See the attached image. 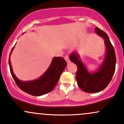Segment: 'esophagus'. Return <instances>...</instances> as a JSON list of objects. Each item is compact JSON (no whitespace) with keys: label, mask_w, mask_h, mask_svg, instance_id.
<instances>
[{"label":"esophagus","mask_w":124,"mask_h":124,"mask_svg":"<svg viewBox=\"0 0 124 124\" xmlns=\"http://www.w3.org/2000/svg\"><path fill=\"white\" fill-rule=\"evenodd\" d=\"M64 58H65V59L66 60V61L68 63H70V62H70V59H69V56L68 55V54H66L65 56L64 57Z\"/></svg>","instance_id":"obj_1"}]
</instances>
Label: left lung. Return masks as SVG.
Returning a JSON list of instances; mask_svg holds the SVG:
<instances>
[{
	"label": "left lung",
	"instance_id": "1",
	"mask_svg": "<svg viewBox=\"0 0 124 124\" xmlns=\"http://www.w3.org/2000/svg\"><path fill=\"white\" fill-rule=\"evenodd\" d=\"M95 31L105 40L106 48L105 59L98 71L92 73L88 72L83 62L79 61L77 52H72L70 56V61L77 66L76 79L78 85L87 93H98L106 88L114 76L116 62L115 49L107 34L97 27L95 28Z\"/></svg>",
	"mask_w": 124,
	"mask_h": 124
}]
</instances>
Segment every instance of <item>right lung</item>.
<instances>
[{
    "label": "right lung",
    "mask_w": 124,
    "mask_h": 124,
    "mask_svg": "<svg viewBox=\"0 0 124 124\" xmlns=\"http://www.w3.org/2000/svg\"><path fill=\"white\" fill-rule=\"evenodd\" d=\"M14 48V47H13L10 52L9 65L12 76L18 87L24 92L32 96H42L52 92L65 68L67 64L65 60L62 57H54L47 70L39 78L30 81H22L18 79L14 74L10 63V56Z\"/></svg>",
    "instance_id": "add662e5"
}]
</instances>
